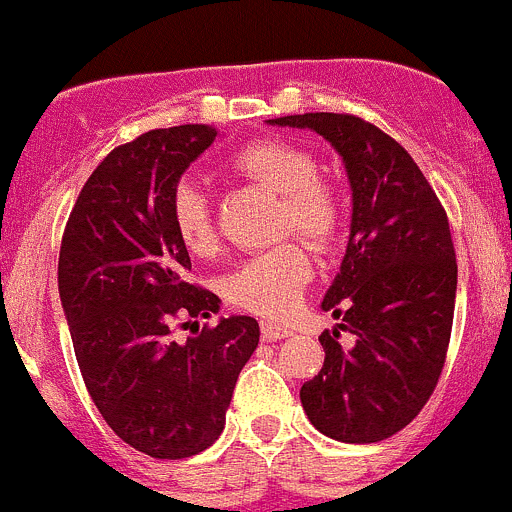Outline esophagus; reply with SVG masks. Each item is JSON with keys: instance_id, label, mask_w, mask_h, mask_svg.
<instances>
[{"instance_id": "obj_1", "label": "esophagus", "mask_w": 512, "mask_h": 512, "mask_svg": "<svg viewBox=\"0 0 512 512\" xmlns=\"http://www.w3.org/2000/svg\"><path fill=\"white\" fill-rule=\"evenodd\" d=\"M261 334H264V339L276 342V339L291 337V334H294V329H291V326H284V324H276V321H261Z\"/></svg>"}]
</instances>
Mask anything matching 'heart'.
<instances>
[{"label": "heart", "mask_w": 512, "mask_h": 512, "mask_svg": "<svg viewBox=\"0 0 512 512\" xmlns=\"http://www.w3.org/2000/svg\"><path fill=\"white\" fill-rule=\"evenodd\" d=\"M243 178L281 196V233H299L319 251L342 238L344 203L337 188L319 178V163L309 150L286 140H259L238 150L231 160ZM170 221L178 241L193 256L216 248L211 198L196 180L183 178L170 196ZM314 274L309 253L296 241L241 261L223 279V294L233 306L266 319H284L296 309L306 281Z\"/></svg>", "instance_id": "heart-1"}]
</instances>
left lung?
<instances>
[{
	"instance_id": "1",
	"label": "left lung",
	"mask_w": 512,
	"mask_h": 512,
	"mask_svg": "<svg viewBox=\"0 0 512 512\" xmlns=\"http://www.w3.org/2000/svg\"><path fill=\"white\" fill-rule=\"evenodd\" d=\"M269 123L329 140L352 186L347 253L321 301L342 324L319 337L324 367L304 382L301 405L332 440H387L420 415L445 367L457 291L447 213L412 155L377 125L339 113ZM339 328L355 334L349 350Z\"/></svg>"
}]
</instances>
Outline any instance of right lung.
Listing matches in <instances>:
<instances>
[{
	"mask_svg": "<svg viewBox=\"0 0 512 512\" xmlns=\"http://www.w3.org/2000/svg\"><path fill=\"white\" fill-rule=\"evenodd\" d=\"M216 135L211 125H178L115 148L87 178L60 246L57 284L87 392L120 440L158 460L218 440L259 347L253 316L173 339L175 321L221 309L216 294L183 279L191 256L170 221L173 188Z\"/></svg>",
	"mask_w": 512,
	"mask_h": 512,
	"instance_id": "1",
	"label": "right lung"
}]
</instances>
